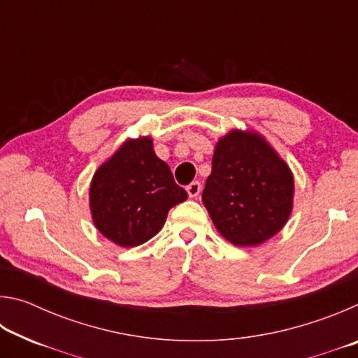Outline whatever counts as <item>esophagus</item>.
I'll list each match as a JSON object with an SVG mask.
<instances>
[{"instance_id": "esophagus-1", "label": "esophagus", "mask_w": 358, "mask_h": 358, "mask_svg": "<svg viewBox=\"0 0 358 358\" xmlns=\"http://www.w3.org/2000/svg\"><path fill=\"white\" fill-rule=\"evenodd\" d=\"M186 191H187V196H189L191 199H194V197H197L199 194H201V191H202V185L199 183V181H192L191 185H187V186H186Z\"/></svg>"}]
</instances>
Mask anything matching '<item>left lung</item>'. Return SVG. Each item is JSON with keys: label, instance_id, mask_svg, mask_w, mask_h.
<instances>
[{"label": "left lung", "instance_id": "obj_1", "mask_svg": "<svg viewBox=\"0 0 358 358\" xmlns=\"http://www.w3.org/2000/svg\"><path fill=\"white\" fill-rule=\"evenodd\" d=\"M294 175L256 131L232 129L220 137L202 202L224 238L250 248L286 226L294 207Z\"/></svg>", "mask_w": 358, "mask_h": 358}]
</instances>
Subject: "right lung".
<instances>
[{
  "mask_svg": "<svg viewBox=\"0 0 358 358\" xmlns=\"http://www.w3.org/2000/svg\"><path fill=\"white\" fill-rule=\"evenodd\" d=\"M187 194L175 183L153 138H126L102 162L90 185V211L96 229L121 248L145 243L164 226L169 210Z\"/></svg>",
  "mask_w": 358,
  "mask_h": 358,
  "instance_id": "obj_1",
  "label": "right lung"
}]
</instances>
